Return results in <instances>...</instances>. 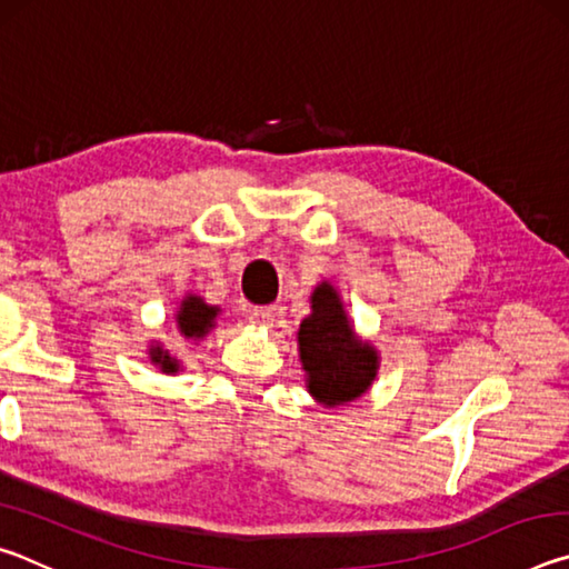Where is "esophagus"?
<instances>
[{"mask_svg": "<svg viewBox=\"0 0 569 569\" xmlns=\"http://www.w3.org/2000/svg\"><path fill=\"white\" fill-rule=\"evenodd\" d=\"M248 319H250V323H253V326H271L273 319H276V308H273V306L253 308Z\"/></svg>", "mask_w": 569, "mask_h": 569, "instance_id": "esophagus-1", "label": "esophagus"}]
</instances>
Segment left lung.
Listing matches in <instances>:
<instances>
[{
    "label": "left lung",
    "instance_id": "obj_1",
    "mask_svg": "<svg viewBox=\"0 0 569 569\" xmlns=\"http://www.w3.org/2000/svg\"><path fill=\"white\" fill-rule=\"evenodd\" d=\"M298 359L306 371V389L323 407H341L361 399L377 379L381 356L361 339L331 281L311 293V313L298 326Z\"/></svg>",
    "mask_w": 569,
    "mask_h": 569
}]
</instances>
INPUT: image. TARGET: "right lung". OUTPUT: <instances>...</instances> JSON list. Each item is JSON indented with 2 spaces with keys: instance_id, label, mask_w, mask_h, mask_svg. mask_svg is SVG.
I'll list each match as a JSON object with an SVG mask.
<instances>
[{
  "instance_id": "1",
  "label": "right lung",
  "mask_w": 569,
  "mask_h": 569,
  "mask_svg": "<svg viewBox=\"0 0 569 569\" xmlns=\"http://www.w3.org/2000/svg\"><path fill=\"white\" fill-rule=\"evenodd\" d=\"M220 316V306L206 303L203 296L188 291L180 298V306L176 311V326L180 339L186 341H200L216 329ZM150 363H156L162 373H178L182 369V361L170 349H166L162 341H150Z\"/></svg>"
}]
</instances>
